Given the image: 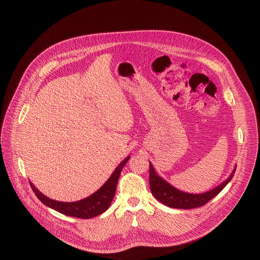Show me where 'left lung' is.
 <instances>
[{
	"instance_id": "1",
	"label": "left lung",
	"mask_w": 260,
	"mask_h": 260,
	"mask_svg": "<svg viewBox=\"0 0 260 260\" xmlns=\"http://www.w3.org/2000/svg\"><path fill=\"white\" fill-rule=\"evenodd\" d=\"M235 171L236 167L229 176V178H226V180H224L222 183L217 185L213 189H210L208 192L201 194H192L182 192V190L174 187L156 173L153 165L149 162V187H151L154 197L158 201L166 204L167 207L184 210L195 209L204 206V204L213 199L216 195L219 194L225 187V185L231 181V179L233 178Z\"/></svg>"
}]
</instances>
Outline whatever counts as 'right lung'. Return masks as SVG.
Wrapping results in <instances>:
<instances>
[{"label": "right lung", "mask_w": 260, "mask_h": 260, "mask_svg": "<svg viewBox=\"0 0 260 260\" xmlns=\"http://www.w3.org/2000/svg\"><path fill=\"white\" fill-rule=\"evenodd\" d=\"M128 160L129 156H127L123 161H121V163L116 168L111 177H109L107 181L97 190V192H94L93 194L84 199L78 200L75 202H62L50 199L46 197L44 194L41 193L34 185L32 182L29 181V183L36 196L39 198L41 202L44 203L46 207L66 216L89 219V218L95 217L104 213L108 209V207L111 206L116 193L117 183L121 171L124 168Z\"/></svg>", "instance_id": "add662e5"}]
</instances>
